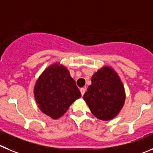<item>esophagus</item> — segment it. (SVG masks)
I'll use <instances>...</instances> for the list:
<instances>
[{
	"mask_svg": "<svg viewBox=\"0 0 153 153\" xmlns=\"http://www.w3.org/2000/svg\"><path fill=\"white\" fill-rule=\"evenodd\" d=\"M85 91H86L85 88H80V91H81V93H82V96L84 95V94H85Z\"/></svg>",
	"mask_w": 153,
	"mask_h": 153,
	"instance_id": "34e87169",
	"label": "esophagus"
}]
</instances>
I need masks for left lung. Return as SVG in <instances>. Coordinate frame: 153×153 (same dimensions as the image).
Masks as SVG:
<instances>
[{"label": "left lung", "instance_id": "obj_1", "mask_svg": "<svg viewBox=\"0 0 153 153\" xmlns=\"http://www.w3.org/2000/svg\"><path fill=\"white\" fill-rule=\"evenodd\" d=\"M83 99L97 119L109 121L119 115L126 101V91L118 73L103 66L91 77Z\"/></svg>", "mask_w": 153, "mask_h": 153}]
</instances>
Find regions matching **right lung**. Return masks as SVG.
<instances>
[{
  "instance_id": "add662e5",
  "label": "right lung",
  "mask_w": 153,
  "mask_h": 153,
  "mask_svg": "<svg viewBox=\"0 0 153 153\" xmlns=\"http://www.w3.org/2000/svg\"><path fill=\"white\" fill-rule=\"evenodd\" d=\"M34 95L39 109L52 119H58L82 94L67 68L55 62L38 77Z\"/></svg>"
}]
</instances>
